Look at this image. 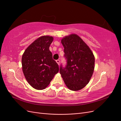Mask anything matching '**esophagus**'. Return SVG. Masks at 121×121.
I'll list each match as a JSON object with an SVG mask.
<instances>
[{
	"label": "esophagus",
	"mask_w": 121,
	"mask_h": 121,
	"mask_svg": "<svg viewBox=\"0 0 121 121\" xmlns=\"http://www.w3.org/2000/svg\"><path fill=\"white\" fill-rule=\"evenodd\" d=\"M56 63H57V64L59 65H60V60H56Z\"/></svg>",
	"instance_id": "obj_1"
}]
</instances>
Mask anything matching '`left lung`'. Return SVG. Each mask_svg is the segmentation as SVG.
<instances>
[{"label": "left lung", "instance_id": "left-lung-1", "mask_svg": "<svg viewBox=\"0 0 121 121\" xmlns=\"http://www.w3.org/2000/svg\"><path fill=\"white\" fill-rule=\"evenodd\" d=\"M65 67L60 73L65 85L73 91L81 89L89 83L94 69L95 58L91 50L79 36L71 34L62 39Z\"/></svg>", "mask_w": 121, "mask_h": 121}]
</instances>
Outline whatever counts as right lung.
Segmentation results:
<instances>
[{"instance_id": "obj_1", "label": "right lung", "mask_w": 121, "mask_h": 121, "mask_svg": "<svg viewBox=\"0 0 121 121\" xmlns=\"http://www.w3.org/2000/svg\"><path fill=\"white\" fill-rule=\"evenodd\" d=\"M53 40L49 36L39 37L26 49L22 56V69L26 79L36 89H45L59 71L58 65L49 49Z\"/></svg>"}]
</instances>
